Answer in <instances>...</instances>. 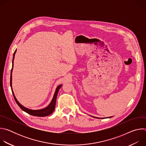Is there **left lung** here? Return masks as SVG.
<instances>
[{
    "label": "left lung",
    "instance_id": "left-lung-1",
    "mask_svg": "<svg viewBox=\"0 0 146 146\" xmlns=\"http://www.w3.org/2000/svg\"><path fill=\"white\" fill-rule=\"evenodd\" d=\"M93 117V116H92ZM94 117V118H97V117ZM108 118H110V117H108Z\"/></svg>",
    "mask_w": 146,
    "mask_h": 146
}]
</instances>
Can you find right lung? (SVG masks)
<instances>
[{
    "mask_svg": "<svg viewBox=\"0 0 146 146\" xmlns=\"http://www.w3.org/2000/svg\"><path fill=\"white\" fill-rule=\"evenodd\" d=\"M16 50L15 51V52H14V55H13V66H12V69H11V75H10V86L11 88V91H12V93L13 95L14 96V98L17 103V105H18V106L23 111H24L25 112L28 113L30 115H34V116H37V117H45V116H47L50 115L51 114H52L53 113V111L55 110V103H56V96L58 93V91L59 90V89L60 88V87H62V85H59V86L57 87L56 91L55 92L54 97L50 103V105L46 108L43 109H41V110H30L28 109L25 107H24L23 106H22L21 104L18 102V100H17L13 91L12 90V70H13V61H14V55L15 54Z\"/></svg>",
    "mask_w": 146,
    "mask_h": 146,
    "instance_id": "1",
    "label": "right lung"
}]
</instances>
